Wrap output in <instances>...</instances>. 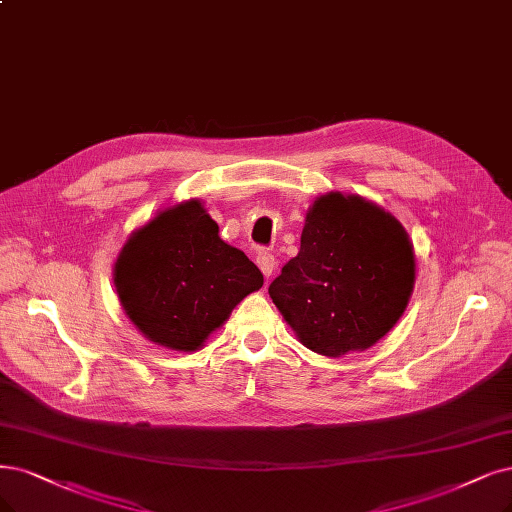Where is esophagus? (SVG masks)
Returning <instances> with one entry per match:
<instances>
[{"instance_id":"1","label":"esophagus","mask_w":512,"mask_h":512,"mask_svg":"<svg viewBox=\"0 0 512 512\" xmlns=\"http://www.w3.org/2000/svg\"><path fill=\"white\" fill-rule=\"evenodd\" d=\"M257 266H259V270L263 272V276L270 278V276L274 274V270H276V259H274L272 253L261 251V253L257 255Z\"/></svg>"}]
</instances>
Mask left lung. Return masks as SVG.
<instances>
[{
  "label": "left lung",
  "mask_w": 512,
  "mask_h": 512,
  "mask_svg": "<svg viewBox=\"0 0 512 512\" xmlns=\"http://www.w3.org/2000/svg\"><path fill=\"white\" fill-rule=\"evenodd\" d=\"M413 282L401 221L361 196L331 192L310 206L299 253L268 293L301 344L337 358L380 342L403 316Z\"/></svg>",
  "instance_id": "1"
}]
</instances>
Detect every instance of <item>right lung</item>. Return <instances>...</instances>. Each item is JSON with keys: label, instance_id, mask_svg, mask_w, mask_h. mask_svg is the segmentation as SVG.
I'll return each mask as SVG.
<instances>
[{"label": "right lung", "instance_id": "1", "mask_svg": "<svg viewBox=\"0 0 512 512\" xmlns=\"http://www.w3.org/2000/svg\"><path fill=\"white\" fill-rule=\"evenodd\" d=\"M113 285L149 342L192 352L261 289L263 274L219 238V225L200 200H187L130 234L113 266Z\"/></svg>", "mask_w": 512, "mask_h": 512}]
</instances>
